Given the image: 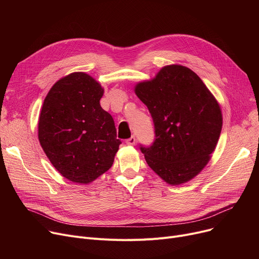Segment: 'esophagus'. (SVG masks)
I'll list each match as a JSON object with an SVG mask.
<instances>
[{
    "label": "esophagus",
    "instance_id": "esophagus-1",
    "mask_svg": "<svg viewBox=\"0 0 259 259\" xmlns=\"http://www.w3.org/2000/svg\"><path fill=\"white\" fill-rule=\"evenodd\" d=\"M135 143H137V139H135V137H131L130 139H128L126 141V144L128 146H133V145H135Z\"/></svg>",
    "mask_w": 259,
    "mask_h": 259
}]
</instances>
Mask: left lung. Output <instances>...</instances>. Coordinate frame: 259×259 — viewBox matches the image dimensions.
Here are the masks:
<instances>
[{"label": "left lung", "mask_w": 259, "mask_h": 259, "mask_svg": "<svg viewBox=\"0 0 259 259\" xmlns=\"http://www.w3.org/2000/svg\"><path fill=\"white\" fill-rule=\"evenodd\" d=\"M151 113L155 141L141 147L145 159L171 186L193 180L207 166L223 127L221 106L200 77L178 64L134 86Z\"/></svg>", "instance_id": "1"}]
</instances>
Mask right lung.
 <instances>
[{
    "instance_id": "right-lung-1",
    "label": "right lung",
    "mask_w": 259,
    "mask_h": 259,
    "mask_svg": "<svg viewBox=\"0 0 259 259\" xmlns=\"http://www.w3.org/2000/svg\"><path fill=\"white\" fill-rule=\"evenodd\" d=\"M104 88L85 72H72L54 84L44 100L37 137L62 176L90 184L111 168L120 141L112 116L101 107Z\"/></svg>"
}]
</instances>
